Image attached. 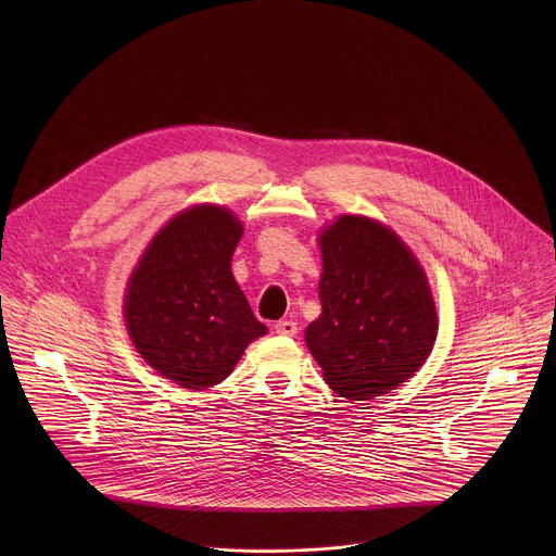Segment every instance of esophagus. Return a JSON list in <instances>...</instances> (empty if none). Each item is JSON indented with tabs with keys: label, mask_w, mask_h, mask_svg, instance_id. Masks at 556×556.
<instances>
[{
	"label": "esophagus",
	"mask_w": 556,
	"mask_h": 556,
	"mask_svg": "<svg viewBox=\"0 0 556 556\" xmlns=\"http://www.w3.org/2000/svg\"><path fill=\"white\" fill-rule=\"evenodd\" d=\"M274 329H276L278 336H295L298 333V323L289 320V318H282L274 325Z\"/></svg>",
	"instance_id": "1"
}]
</instances>
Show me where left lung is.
I'll return each instance as SVG.
<instances>
[{
  "instance_id": "left-lung-1",
  "label": "left lung",
  "mask_w": 556,
  "mask_h": 556,
  "mask_svg": "<svg viewBox=\"0 0 556 556\" xmlns=\"http://www.w3.org/2000/svg\"><path fill=\"white\" fill-rule=\"evenodd\" d=\"M318 243L323 313L306 327V344L338 396L388 394L437 340L424 269L392 229L362 216H340Z\"/></svg>"
}]
</instances>
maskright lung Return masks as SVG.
Listing matches in <instances>:
<instances>
[{
	"label": "right lung",
	"mask_w": 556,
	"mask_h": 556,
	"mask_svg": "<svg viewBox=\"0 0 556 556\" xmlns=\"http://www.w3.org/2000/svg\"><path fill=\"white\" fill-rule=\"evenodd\" d=\"M238 218L218 205L177 214L141 256L126 291V325L137 351L188 390L225 381L243 349L267 327L233 278Z\"/></svg>",
	"instance_id": "obj_1"
}]
</instances>
